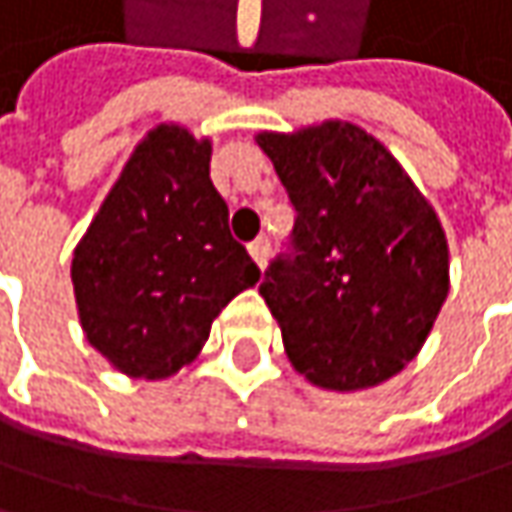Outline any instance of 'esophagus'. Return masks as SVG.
<instances>
[{
	"instance_id": "esophagus-1",
	"label": "esophagus",
	"mask_w": 512,
	"mask_h": 512,
	"mask_svg": "<svg viewBox=\"0 0 512 512\" xmlns=\"http://www.w3.org/2000/svg\"><path fill=\"white\" fill-rule=\"evenodd\" d=\"M249 255H252V260L263 269V266H266V257H269V243H266L263 237L255 240V243H249Z\"/></svg>"
}]
</instances>
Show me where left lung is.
<instances>
[{"label": "left lung", "instance_id": "1", "mask_svg": "<svg viewBox=\"0 0 512 512\" xmlns=\"http://www.w3.org/2000/svg\"><path fill=\"white\" fill-rule=\"evenodd\" d=\"M295 211L260 295L295 371L356 391L400 374L449 292V249L432 205L365 130L327 121L260 133Z\"/></svg>", "mask_w": 512, "mask_h": 512}]
</instances>
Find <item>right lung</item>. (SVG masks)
Returning <instances> with one entry per match:
<instances>
[{
    "instance_id": "obj_1",
    "label": "right lung",
    "mask_w": 512,
    "mask_h": 512,
    "mask_svg": "<svg viewBox=\"0 0 512 512\" xmlns=\"http://www.w3.org/2000/svg\"><path fill=\"white\" fill-rule=\"evenodd\" d=\"M211 141L162 124L136 147L72 260L89 345L130 376L176 374L260 269L228 231Z\"/></svg>"
}]
</instances>
